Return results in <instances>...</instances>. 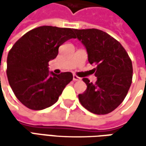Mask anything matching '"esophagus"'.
<instances>
[{
    "instance_id": "1",
    "label": "esophagus",
    "mask_w": 146,
    "mask_h": 146,
    "mask_svg": "<svg viewBox=\"0 0 146 146\" xmlns=\"http://www.w3.org/2000/svg\"><path fill=\"white\" fill-rule=\"evenodd\" d=\"M73 80L74 81H79V80H81V78H80V77H78L76 75H73Z\"/></svg>"
}]
</instances>
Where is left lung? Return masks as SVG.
<instances>
[{
  "label": "left lung",
  "instance_id": "1",
  "mask_svg": "<svg viewBox=\"0 0 146 146\" xmlns=\"http://www.w3.org/2000/svg\"><path fill=\"white\" fill-rule=\"evenodd\" d=\"M87 50L89 63L95 65L97 81H83L87 89L79 94L81 105L96 115H106L120 105L131 86L132 61L124 48L105 31L92 28L74 30Z\"/></svg>",
  "mask_w": 146,
  "mask_h": 146
}]
</instances>
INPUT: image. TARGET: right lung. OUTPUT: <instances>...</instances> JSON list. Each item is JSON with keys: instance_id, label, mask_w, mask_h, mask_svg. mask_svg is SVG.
<instances>
[{"instance_id": "obj_1", "label": "right lung", "mask_w": 146, "mask_h": 146, "mask_svg": "<svg viewBox=\"0 0 146 146\" xmlns=\"http://www.w3.org/2000/svg\"><path fill=\"white\" fill-rule=\"evenodd\" d=\"M75 38L74 29L42 26L20 38L7 57V77L16 98L31 110H40L58 100L73 76L70 72L56 75L48 70V62L58 48Z\"/></svg>"}]
</instances>
